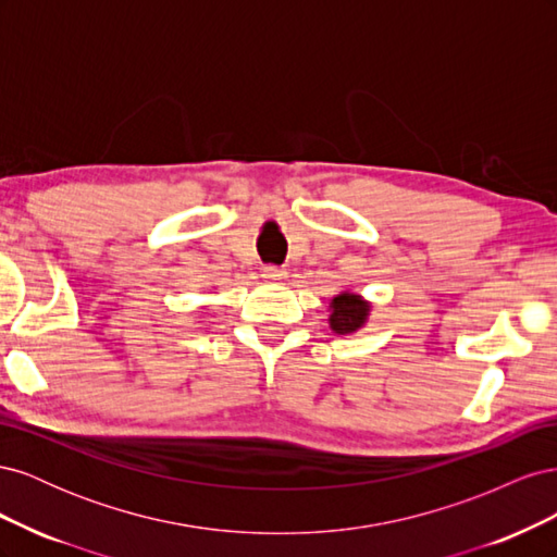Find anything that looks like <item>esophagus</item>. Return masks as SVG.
Returning a JSON list of instances; mask_svg holds the SVG:
<instances>
[{
	"label": "esophagus",
	"mask_w": 557,
	"mask_h": 557,
	"mask_svg": "<svg viewBox=\"0 0 557 557\" xmlns=\"http://www.w3.org/2000/svg\"><path fill=\"white\" fill-rule=\"evenodd\" d=\"M262 276L272 283H278L285 278V269H281L276 264H267V267H262Z\"/></svg>",
	"instance_id": "esophagus-1"
}]
</instances>
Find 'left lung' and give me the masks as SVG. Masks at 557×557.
<instances>
[{"mask_svg": "<svg viewBox=\"0 0 557 557\" xmlns=\"http://www.w3.org/2000/svg\"><path fill=\"white\" fill-rule=\"evenodd\" d=\"M367 311H369L367 301H362L358 295L344 293V295L332 299L330 325H332L334 332H339V334L356 332L358 327H362Z\"/></svg>", "mask_w": 557, "mask_h": 557, "instance_id": "obj_1", "label": "left lung"}]
</instances>
